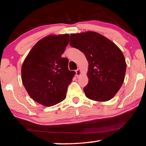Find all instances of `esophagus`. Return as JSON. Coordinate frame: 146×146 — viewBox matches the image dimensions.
Instances as JSON below:
<instances>
[{
	"instance_id": "obj_1",
	"label": "esophagus",
	"mask_w": 146,
	"mask_h": 146,
	"mask_svg": "<svg viewBox=\"0 0 146 146\" xmlns=\"http://www.w3.org/2000/svg\"><path fill=\"white\" fill-rule=\"evenodd\" d=\"M81 75V70L80 69H77V70H76V77H78V76H80Z\"/></svg>"
}]
</instances>
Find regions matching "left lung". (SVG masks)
<instances>
[{
	"label": "left lung",
	"mask_w": 146,
	"mask_h": 146,
	"mask_svg": "<svg viewBox=\"0 0 146 146\" xmlns=\"http://www.w3.org/2000/svg\"><path fill=\"white\" fill-rule=\"evenodd\" d=\"M70 45L84 54L88 61V84L84 88L91 100L106 102L117 93L126 71L125 57L110 39L95 31L70 35Z\"/></svg>",
	"instance_id": "obj_1"
}]
</instances>
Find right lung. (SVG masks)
<instances>
[{"instance_id":"obj_1","label":"right lung","mask_w":146,"mask_h":146,"mask_svg":"<svg viewBox=\"0 0 146 146\" xmlns=\"http://www.w3.org/2000/svg\"><path fill=\"white\" fill-rule=\"evenodd\" d=\"M69 37V34L49 35L40 39L22 65L24 88L32 99L44 106H52L65 99L75 74L68 70V59L62 57Z\"/></svg>"}]
</instances>
